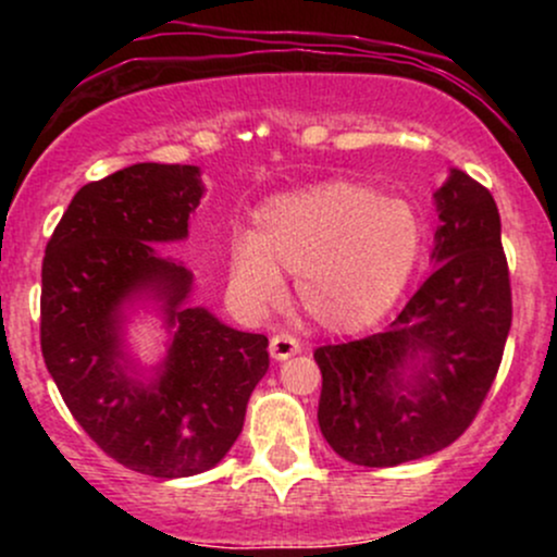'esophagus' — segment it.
<instances>
[{
  "instance_id": "obj_1",
  "label": "esophagus",
  "mask_w": 557,
  "mask_h": 557,
  "mask_svg": "<svg viewBox=\"0 0 557 557\" xmlns=\"http://www.w3.org/2000/svg\"><path fill=\"white\" fill-rule=\"evenodd\" d=\"M298 350H300V343L290 335V332H277V335H272V341H270L272 359L285 361V359H290V356H296Z\"/></svg>"
}]
</instances>
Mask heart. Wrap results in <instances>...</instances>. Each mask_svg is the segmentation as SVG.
I'll return each instance as SVG.
<instances>
[{
	"mask_svg": "<svg viewBox=\"0 0 557 557\" xmlns=\"http://www.w3.org/2000/svg\"><path fill=\"white\" fill-rule=\"evenodd\" d=\"M426 230L417 209L359 183H322L274 196L257 212V233L230 246V277L246 304L267 309L298 274V296L332 330L374 324L403 296Z\"/></svg>",
	"mask_w": 557,
	"mask_h": 557,
	"instance_id": "heart-1",
	"label": "heart"
}]
</instances>
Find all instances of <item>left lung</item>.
Here are the masks:
<instances>
[{
    "label": "left lung",
    "instance_id": "obj_1",
    "mask_svg": "<svg viewBox=\"0 0 557 557\" xmlns=\"http://www.w3.org/2000/svg\"><path fill=\"white\" fill-rule=\"evenodd\" d=\"M434 198L437 270L382 332L314 350L319 426L356 466L389 469L456 443L500 369L513 300L497 203L461 170ZM419 355L425 363L403 383L399 369Z\"/></svg>",
    "mask_w": 557,
    "mask_h": 557
}]
</instances>
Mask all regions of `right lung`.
I'll list each match as a JSON object with an SVG mask.
<instances>
[{"label": "right lung", "instance_id": "add662e5", "mask_svg": "<svg viewBox=\"0 0 557 557\" xmlns=\"http://www.w3.org/2000/svg\"><path fill=\"white\" fill-rule=\"evenodd\" d=\"M190 164L140 162L83 185L41 264V354L83 432L125 469L194 476L225 458L253 387L270 369L267 337L183 309L185 267L151 243L188 235L203 188ZM149 286L176 327L165 372L144 386L119 367L116 309Z\"/></svg>", "mask_w": 557, "mask_h": 557}]
</instances>
